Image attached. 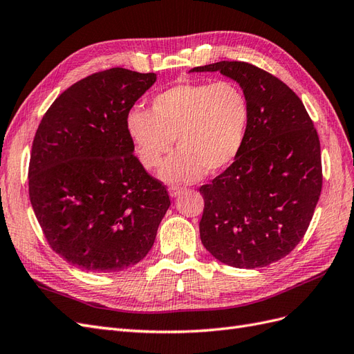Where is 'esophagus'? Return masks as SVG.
Returning a JSON list of instances; mask_svg holds the SVG:
<instances>
[{"mask_svg":"<svg viewBox=\"0 0 354 354\" xmlns=\"http://www.w3.org/2000/svg\"><path fill=\"white\" fill-rule=\"evenodd\" d=\"M181 192H183V187H178V186H169L168 187V194H169V198L174 199L177 198Z\"/></svg>","mask_w":354,"mask_h":354,"instance_id":"34e87169","label":"esophagus"}]
</instances>
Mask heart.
<instances>
[{
  "label": "heart",
  "mask_w": 354,
  "mask_h": 354,
  "mask_svg": "<svg viewBox=\"0 0 354 354\" xmlns=\"http://www.w3.org/2000/svg\"><path fill=\"white\" fill-rule=\"evenodd\" d=\"M251 121L250 102L236 84L181 82L156 94L147 111L127 115V133L146 168L160 167L168 185H187L226 169L241 153Z\"/></svg>",
  "instance_id": "1"
}]
</instances>
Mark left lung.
<instances>
[{"label": "left lung", "instance_id": "obj_1", "mask_svg": "<svg viewBox=\"0 0 354 354\" xmlns=\"http://www.w3.org/2000/svg\"><path fill=\"white\" fill-rule=\"evenodd\" d=\"M192 72H220L250 102L248 134L233 164L201 186V241L218 261L259 269L303 239L322 190L320 142L298 95L272 73L245 62Z\"/></svg>", "mask_w": 354, "mask_h": 354}]
</instances>
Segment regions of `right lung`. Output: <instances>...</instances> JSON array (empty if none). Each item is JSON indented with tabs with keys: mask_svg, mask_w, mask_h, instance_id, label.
Here are the masks:
<instances>
[{
	"mask_svg": "<svg viewBox=\"0 0 354 354\" xmlns=\"http://www.w3.org/2000/svg\"><path fill=\"white\" fill-rule=\"evenodd\" d=\"M155 73L112 68L78 81L50 106L29 164V198L50 246L87 272L142 261L171 202L127 133V115Z\"/></svg>",
	"mask_w": 354,
	"mask_h": 354,
	"instance_id": "add662e5",
	"label": "right lung"
}]
</instances>
